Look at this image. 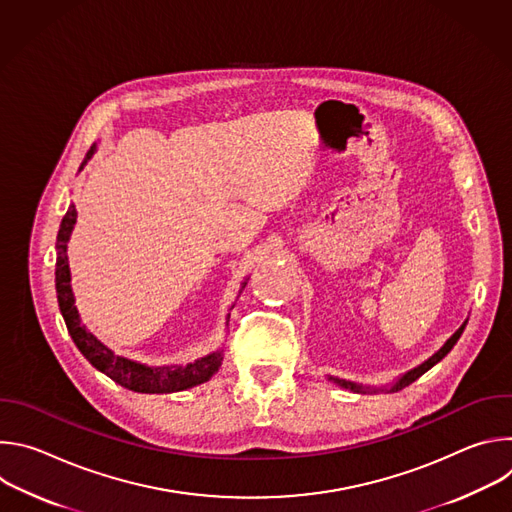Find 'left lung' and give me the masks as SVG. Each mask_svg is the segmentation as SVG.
Here are the masks:
<instances>
[{"label":"left lung","mask_w":512,"mask_h":512,"mask_svg":"<svg viewBox=\"0 0 512 512\" xmlns=\"http://www.w3.org/2000/svg\"><path fill=\"white\" fill-rule=\"evenodd\" d=\"M466 324H468V320H464V324L444 342V346H442L440 350L433 352L427 360H423L421 364H417V367H413L411 371H407V373H403L401 377H397L391 385H385V387H371V385H362V383H354V381H346V379H338V377H328V381H332L334 385H338V387H342V389H348V391H352V393H397V391L405 389L407 385H411L413 381H417V379H419L423 373H427L431 367H435V364L440 362V360L454 348V344L460 340V336H462Z\"/></svg>","instance_id":"1"}]
</instances>
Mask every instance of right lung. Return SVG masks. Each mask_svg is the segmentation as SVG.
<instances>
[{
  "instance_id": "1",
  "label": "right lung",
  "mask_w": 512,
  "mask_h": 512,
  "mask_svg": "<svg viewBox=\"0 0 512 512\" xmlns=\"http://www.w3.org/2000/svg\"><path fill=\"white\" fill-rule=\"evenodd\" d=\"M97 143L91 145L87 152V158L81 164V170L87 166V162L95 156ZM77 223V208L70 204L56 237V296L60 314L66 322L70 338L75 340L77 348L83 352V356L93 364V367L101 373H105L109 379H113L117 385L135 391V393H178L192 389L196 385L206 383L223 362V350L218 348L210 354H204L192 362L186 364H164V367H154V364H145L139 360H131L127 356L115 354L109 346H105L81 320V314L75 304V291H72L70 283V267H68V241ZM247 285V279L241 281V289Z\"/></svg>"
}]
</instances>
